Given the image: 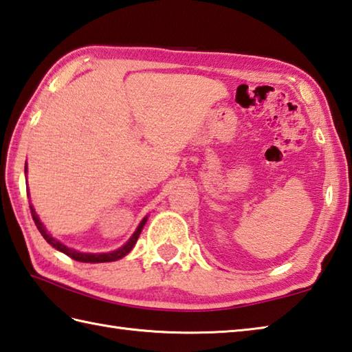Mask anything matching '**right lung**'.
<instances>
[{
  "instance_id": "right-lung-1",
  "label": "right lung",
  "mask_w": 352,
  "mask_h": 352,
  "mask_svg": "<svg viewBox=\"0 0 352 352\" xmlns=\"http://www.w3.org/2000/svg\"><path fill=\"white\" fill-rule=\"evenodd\" d=\"M25 171H28V170H25ZM30 213H32L33 221H35L36 228L39 230V233L43 234V237L45 239V241H47V243H50L52 247L56 248L58 251H61V253L67 254V256L72 257V258H75V261H78V262H87V263L115 262V261H118V258H122L124 256H127V254L130 253V251H131V248L135 247L138 237H139V234H141V231H142V228H144L145 222H147V217H144L142 221H141V223L138 225V228H136V231L133 233V236H131V237L129 239V242L125 243V245H122L121 248L111 251V253H99V254L96 253V254H95V253H81V251H76V250H72V248H69V247H65L64 243L56 241V239H53V237L47 233V230H45L44 225L41 223V221H39L38 214L35 213V208H33L32 205H30Z\"/></svg>"
}]
</instances>
